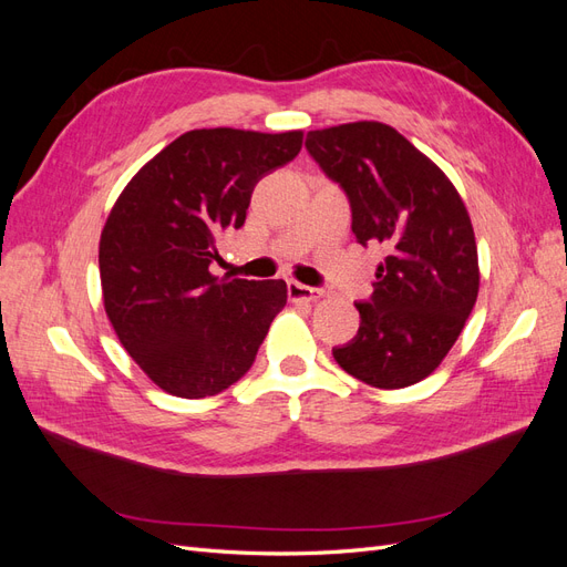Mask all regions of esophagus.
<instances>
[{"label":"esophagus","mask_w":567,"mask_h":567,"mask_svg":"<svg viewBox=\"0 0 567 567\" xmlns=\"http://www.w3.org/2000/svg\"><path fill=\"white\" fill-rule=\"evenodd\" d=\"M288 298L290 300H307V302H315L319 298H323V288H315V286H305L298 281H288Z\"/></svg>","instance_id":"obj_1"}]
</instances>
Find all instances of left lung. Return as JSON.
Instances as JSON below:
<instances>
[{"label": "left lung", "mask_w": 567, "mask_h": 567, "mask_svg": "<svg viewBox=\"0 0 567 567\" xmlns=\"http://www.w3.org/2000/svg\"><path fill=\"white\" fill-rule=\"evenodd\" d=\"M305 148L346 192L357 244H383L359 331L336 362L367 385L398 390L433 373L477 300L471 217L454 184L390 125L362 120L307 132Z\"/></svg>", "instance_id": "left-lung-1"}]
</instances>
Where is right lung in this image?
<instances>
[{"label":"right lung","instance_id":"right-lung-1","mask_svg":"<svg viewBox=\"0 0 567 567\" xmlns=\"http://www.w3.org/2000/svg\"><path fill=\"white\" fill-rule=\"evenodd\" d=\"M302 132L192 130L132 177L101 231L113 329L148 379L210 398L252 367L288 298L286 281L217 279V241L241 229L255 184L293 161Z\"/></svg>","mask_w":567,"mask_h":567}]
</instances>
